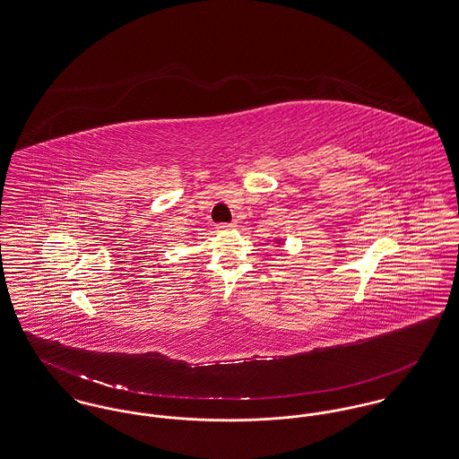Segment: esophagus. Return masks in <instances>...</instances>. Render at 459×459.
<instances>
[{
  "instance_id": "1",
  "label": "esophagus",
  "mask_w": 459,
  "mask_h": 459,
  "mask_svg": "<svg viewBox=\"0 0 459 459\" xmlns=\"http://www.w3.org/2000/svg\"><path fill=\"white\" fill-rule=\"evenodd\" d=\"M234 225H236V223H232V221H230V223L221 221V223H216V229H218V230H223V229H230V227H234Z\"/></svg>"
}]
</instances>
